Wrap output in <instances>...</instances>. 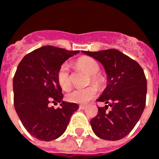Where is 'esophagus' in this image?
I'll return each instance as SVG.
<instances>
[{
  "mask_svg": "<svg viewBox=\"0 0 159 159\" xmlns=\"http://www.w3.org/2000/svg\"><path fill=\"white\" fill-rule=\"evenodd\" d=\"M79 108L81 110H84V109H86L87 108V106H85V105H80Z\"/></svg>",
  "mask_w": 159,
  "mask_h": 159,
  "instance_id": "1",
  "label": "esophagus"
}]
</instances>
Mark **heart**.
Segmentation results:
<instances>
[{"label":"heart","mask_w":159,"mask_h":159,"mask_svg":"<svg viewBox=\"0 0 159 159\" xmlns=\"http://www.w3.org/2000/svg\"><path fill=\"white\" fill-rule=\"evenodd\" d=\"M76 66L91 75V81L96 85H100L102 83L101 76L97 73L100 70V66L95 59L90 57H82L76 60ZM58 82L64 90L69 89L71 86L70 76V66L68 63H64L60 66L57 75ZM98 90L95 86H89L83 89H76L70 91L66 99L70 102L77 104H86L97 96Z\"/></svg>","instance_id":"b5f03b06"}]
</instances>
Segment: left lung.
I'll list each match as a JSON object with an SVG mask.
<instances>
[{"instance_id":"obj_1","label":"left lung","mask_w":159,"mask_h":159,"mask_svg":"<svg viewBox=\"0 0 159 159\" xmlns=\"http://www.w3.org/2000/svg\"><path fill=\"white\" fill-rule=\"evenodd\" d=\"M83 52L98 60L107 76V87L97 100L107 105L98 107L97 116L90 121L92 129L103 140L123 139L133 129L145 109L147 79L143 69L117 49Z\"/></svg>"}]
</instances>
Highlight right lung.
<instances>
[{
    "label": "right lung",
    "mask_w": 159,
    "mask_h": 159,
    "mask_svg": "<svg viewBox=\"0 0 159 159\" xmlns=\"http://www.w3.org/2000/svg\"><path fill=\"white\" fill-rule=\"evenodd\" d=\"M79 51H68L44 46L25 55L13 77L14 107L26 130L40 140L49 141L61 136L70 117L79 106L63 100L57 75L66 60ZM59 102L57 109L49 103Z\"/></svg>",
    "instance_id": "1"
}]
</instances>
